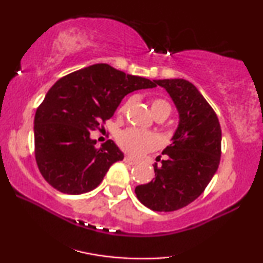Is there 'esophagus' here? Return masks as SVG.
<instances>
[{
  "instance_id": "1",
  "label": "esophagus",
  "mask_w": 263,
  "mask_h": 263,
  "mask_svg": "<svg viewBox=\"0 0 263 263\" xmlns=\"http://www.w3.org/2000/svg\"><path fill=\"white\" fill-rule=\"evenodd\" d=\"M124 161H125V163H127V164H130V165H135V164H138V161L134 160V159H133V158L128 157V156H125V157H124Z\"/></svg>"
}]
</instances>
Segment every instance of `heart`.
<instances>
[{
    "mask_svg": "<svg viewBox=\"0 0 263 263\" xmlns=\"http://www.w3.org/2000/svg\"><path fill=\"white\" fill-rule=\"evenodd\" d=\"M125 109H127V104L122 105L120 111L123 112ZM151 109H152L154 116H157V115L168 116L171 112L170 104L164 99H154L151 103ZM117 141L118 145L125 152L134 157H141L143 153L148 152L157 145V139L152 133L140 130V129L136 128H129L121 132L117 136Z\"/></svg>",
    "mask_w": 263,
    "mask_h": 263,
    "instance_id": "obj_1",
    "label": "heart"
}]
</instances>
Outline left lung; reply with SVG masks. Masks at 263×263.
Segmentation results:
<instances>
[{
	"mask_svg": "<svg viewBox=\"0 0 263 263\" xmlns=\"http://www.w3.org/2000/svg\"><path fill=\"white\" fill-rule=\"evenodd\" d=\"M166 89L178 111V125L165 159L154 165L156 178L138 185L142 204L157 212H172L196 200L218 170L221 129L218 117L195 86L184 79L153 80Z\"/></svg>",
	"mask_w": 263,
	"mask_h": 263,
	"instance_id": "8db88e82",
	"label": "left lung"
}]
</instances>
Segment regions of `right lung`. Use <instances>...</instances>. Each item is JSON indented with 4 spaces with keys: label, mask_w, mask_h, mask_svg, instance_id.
<instances>
[{
    "label": "right lung",
    "mask_w": 263,
    "mask_h": 263,
    "mask_svg": "<svg viewBox=\"0 0 263 263\" xmlns=\"http://www.w3.org/2000/svg\"><path fill=\"white\" fill-rule=\"evenodd\" d=\"M156 82L106 63L82 68L60 79L35 111L34 154L50 185L69 195L88 193L124 154L112 140L97 148L91 132L114 116L122 99Z\"/></svg>",
    "instance_id": "add662e5"
}]
</instances>
